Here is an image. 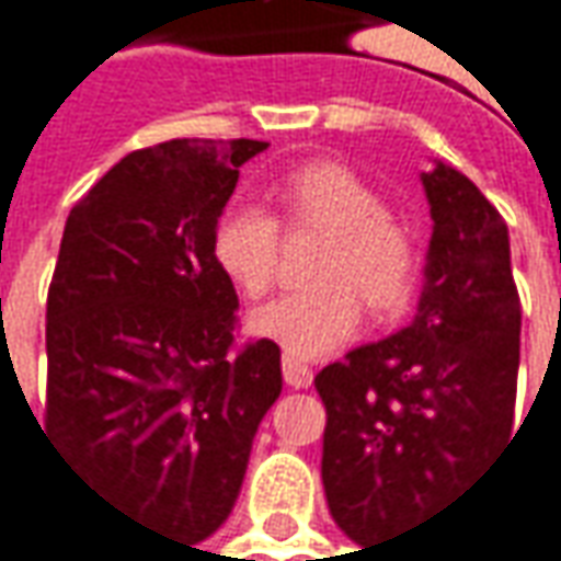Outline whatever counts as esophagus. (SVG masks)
<instances>
[{
	"label": "esophagus",
	"mask_w": 561,
	"mask_h": 561,
	"mask_svg": "<svg viewBox=\"0 0 561 561\" xmlns=\"http://www.w3.org/2000/svg\"><path fill=\"white\" fill-rule=\"evenodd\" d=\"M282 376H285V385H291V388H310L313 385V369L291 354L282 357Z\"/></svg>",
	"instance_id": "34e87169"
}]
</instances>
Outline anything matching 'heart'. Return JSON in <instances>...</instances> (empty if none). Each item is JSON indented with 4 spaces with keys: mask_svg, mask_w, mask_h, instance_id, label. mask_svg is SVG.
<instances>
[{
    "mask_svg": "<svg viewBox=\"0 0 561 561\" xmlns=\"http://www.w3.org/2000/svg\"><path fill=\"white\" fill-rule=\"evenodd\" d=\"M285 232H322L313 279L319 285L270 300L251 313V332L279 344L285 354L313 359L354 339L359 300L388 319L413 298L422 248L388 202L357 170L339 161H313L273 185ZM273 214L254 204L222 210L210 232V261L244 298H263L279 266L282 232Z\"/></svg>",
    "mask_w": 561,
    "mask_h": 561,
    "instance_id": "obj_1",
    "label": "heart"
}]
</instances>
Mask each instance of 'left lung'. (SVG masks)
Wrapping results in <instances>:
<instances>
[{
    "mask_svg": "<svg viewBox=\"0 0 561 561\" xmlns=\"http://www.w3.org/2000/svg\"><path fill=\"white\" fill-rule=\"evenodd\" d=\"M425 288L415 319L317 378L322 484L359 547L419 528L503 450L515 419L522 300L510 229L478 185L437 164Z\"/></svg>",
    "mask_w": 561,
    "mask_h": 561,
    "instance_id": "8db88e82",
    "label": "left lung"
}]
</instances>
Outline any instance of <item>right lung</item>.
<instances>
[{"label":"right lung","mask_w":561,"mask_h":561,"mask_svg":"<svg viewBox=\"0 0 561 561\" xmlns=\"http://www.w3.org/2000/svg\"><path fill=\"white\" fill-rule=\"evenodd\" d=\"M257 139L129 151L73 204L46 304V435L92 491L198 543L242 491L282 391L279 344L236 341L210 232ZM43 432V428H39Z\"/></svg>","instance_id":"add662e5"}]
</instances>
